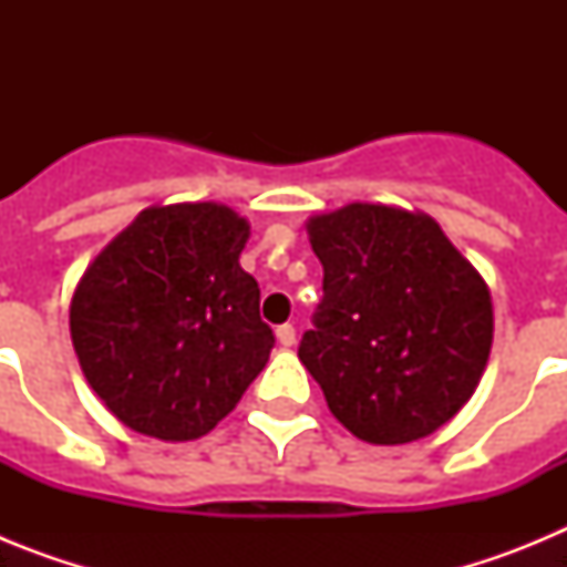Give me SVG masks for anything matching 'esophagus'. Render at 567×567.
Here are the masks:
<instances>
[{
	"label": "esophagus",
	"mask_w": 567,
	"mask_h": 567,
	"mask_svg": "<svg viewBox=\"0 0 567 567\" xmlns=\"http://www.w3.org/2000/svg\"><path fill=\"white\" fill-rule=\"evenodd\" d=\"M275 334H278V343L284 346V349H289V346L295 343V327L292 323H284V327L275 329Z\"/></svg>",
	"instance_id": "esophagus-1"
}]
</instances>
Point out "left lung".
Instances as JSON below:
<instances>
[{
  "label": "left lung",
  "instance_id": "left-lung-1",
  "mask_svg": "<svg viewBox=\"0 0 567 567\" xmlns=\"http://www.w3.org/2000/svg\"><path fill=\"white\" fill-rule=\"evenodd\" d=\"M323 300L298 358L358 440L429 437L471 400L494 340V307L432 215L354 202L307 221Z\"/></svg>",
  "mask_w": 567,
  "mask_h": 567
}]
</instances>
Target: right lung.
I'll use <instances>...</instances> for the list:
<instances>
[{"instance_id":"add662e5","label":"right lung","mask_w":567,"mask_h":567,"mask_svg":"<svg viewBox=\"0 0 567 567\" xmlns=\"http://www.w3.org/2000/svg\"><path fill=\"white\" fill-rule=\"evenodd\" d=\"M249 221L215 202L147 207L115 235L70 300L90 389L127 429L198 440L267 365L272 329L238 264Z\"/></svg>"}]
</instances>
